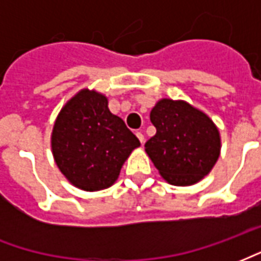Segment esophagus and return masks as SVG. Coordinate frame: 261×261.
Instances as JSON below:
<instances>
[{
	"mask_svg": "<svg viewBox=\"0 0 261 261\" xmlns=\"http://www.w3.org/2000/svg\"><path fill=\"white\" fill-rule=\"evenodd\" d=\"M136 136H137V138L140 140V142H141V144H144V141H145V137H144V134H142L141 131H137Z\"/></svg>",
	"mask_w": 261,
	"mask_h": 261,
	"instance_id": "esophagus-1",
	"label": "esophagus"
}]
</instances>
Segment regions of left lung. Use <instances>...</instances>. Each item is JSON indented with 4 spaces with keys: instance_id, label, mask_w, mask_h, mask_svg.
<instances>
[{
    "instance_id": "left-lung-1",
    "label": "left lung",
    "mask_w": 261,
    "mask_h": 261,
    "mask_svg": "<svg viewBox=\"0 0 261 261\" xmlns=\"http://www.w3.org/2000/svg\"><path fill=\"white\" fill-rule=\"evenodd\" d=\"M156 134L145 152L173 186H190L207 176L221 152V137L207 114L185 100L161 99L151 110Z\"/></svg>"
}]
</instances>
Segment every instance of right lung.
<instances>
[{
  "label": "right lung",
  "instance_id": "right-lung-1",
  "mask_svg": "<svg viewBox=\"0 0 261 261\" xmlns=\"http://www.w3.org/2000/svg\"><path fill=\"white\" fill-rule=\"evenodd\" d=\"M140 141L119 116L108 108V97L82 89L65 103L51 133V151L67 180L85 192L108 189Z\"/></svg>",
  "mask_w": 261,
  "mask_h": 261
}]
</instances>
